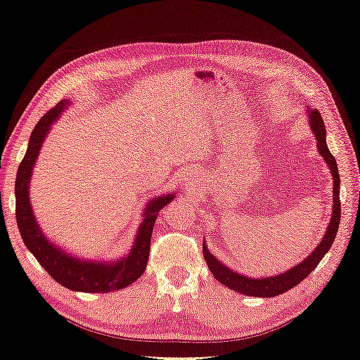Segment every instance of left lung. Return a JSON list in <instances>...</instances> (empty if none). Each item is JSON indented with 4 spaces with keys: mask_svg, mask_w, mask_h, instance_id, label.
<instances>
[{
    "mask_svg": "<svg viewBox=\"0 0 360 360\" xmlns=\"http://www.w3.org/2000/svg\"><path fill=\"white\" fill-rule=\"evenodd\" d=\"M309 112V124L312 127V131L317 137V148L319 153L323 157L325 163L328 165L331 171V176H333V212H331V219L328 223V228H326L323 239L317 245L312 254H310L307 259L300 262L296 266L289 268V270L283 271L281 275L276 276H266V278H249L240 275V273L231 270V268L221 264L217 257L210 254V250L207 249V245L203 244V259H205L208 268H210L212 275L214 280L219 281L224 286L233 289V291H238L240 294H245V296H254V297H275L280 296V294L289 291L294 286L307 278L310 273H312L320 260L323 259L326 252L330 250L331 244L336 238L338 228H340V219H341V202H340V173H338V165L333 155L330 153V148L326 146V131H325V122L323 117L319 112V110L307 108Z\"/></svg>",
    "mask_w": 360,
    "mask_h": 360,
    "instance_id": "left-lung-1",
    "label": "left lung"
}]
</instances>
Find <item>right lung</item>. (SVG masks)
Returning a JSON list of instances; mask_svg holds the SVG:
<instances>
[{
  "label": "right lung",
  "instance_id": "right-lung-1",
  "mask_svg": "<svg viewBox=\"0 0 360 360\" xmlns=\"http://www.w3.org/2000/svg\"><path fill=\"white\" fill-rule=\"evenodd\" d=\"M68 105V100H61L55 108H51L37 122L35 129L32 131L25 157L20 162L18 176H15V221H18L20 238H22L25 248L39 260V264L45 268L48 275L63 284L64 288L80 292L117 291V289L126 288L139 280L146 271L155 219H157L160 210L173 200L174 192L173 194L157 195L147 202V207L142 214V223L139 226L131 252L120 260L95 262L76 259L74 255H69L68 252L53 244L43 234L40 226L37 224L35 214L32 212L29 182L41 143L45 142V137L53 122L66 110Z\"/></svg>",
  "mask_w": 360,
  "mask_h": 360
}]
</instances>
